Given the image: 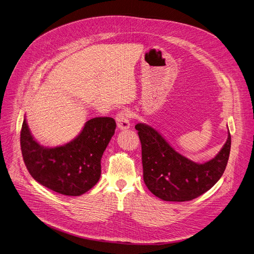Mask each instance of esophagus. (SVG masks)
<instances>
[{"instance_id": "esophagus-1", "label": "esophagus", "mask_w": 254, "mask_h": 254, "mask_svg": "<svg viewBox=\"0 0 254 254\" xmlns=\"http://www.w3.org/2000/svg\"><path fill=\"white\" fill-rule=\"evenodd\" d=\"M117 124H118V127L121 129H127L130 126V121H129V117L128 113L126 110H123L121 112H119L117 114Z\"/></svg>"}]
</instances>
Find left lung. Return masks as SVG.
Returning <instances> with one entry per match:
<instances>
[{"instance_id": "1", "label": "left lung", "mask_w": 254, "mask_h": 254, "mask_svg": "<svg viewBox=\"0 0 254 254\" xmlns=\"http://www.w3.org/2000/svg\"><path fill=\"white\" fill-rule=\"evenodd\" d=\"M142 145L144 181L148 190L166 201L191 200L211 190L223 175L231 149V135L215 158L198 164L177 153L152 127H135Z\"/></svg>"}]
</instances>
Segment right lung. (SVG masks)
I'll return each mask as SVG.
<instances>
[{
  "instance_id": "add662e5",
  "label": "right lung",
  "mask_w": 254,
  "mask_h": 254,
  "mask_svg": "<svg viewBox=\"0 0 254 254\" xmlns=\"http://www.w3.org/2000/svg\"><path fill=\"white\" fill-rule=\"evenodd\" d=\"M115 127L112 118L91 119L70 143L47 148L34 140L24 119L20 133L23 160L41 186L64 195H81L98 182L101 158Z\"/></svg>"
}]
</instances>
